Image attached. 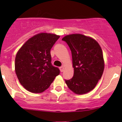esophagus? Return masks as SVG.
<instances>
[{"label":"esophagus","mask_w":122,"mask_h":122,"mask_svg":"<svg viewBox=\"0 0 122 122\" xmlns=\"http://www.w3.org/2000/svg\"><path fill=\"white\" fill-rule=\"evenodd\" d=\"M60 71H61V72H63L64 70V68L63 66H61V67H60Z\"/></svg>","instance_id":"esophagus-1"}]
</instances>
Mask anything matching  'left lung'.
<instances>
[{
    "mask_svg": "<svg viewBox=\"0 0 122 122\" xmlns=\"http://www.w3.org/2000/svg\"><path fill=\"white\" fill-rule=\"evenodd\" d=\"M71 51L74 76L65 80L67 86L77 94L92 91L103 74L104 68L102 48L93 38L81 34L67 35L62 39Z\"/></svg>",
    "mask_w": 122,
    "mask_h": 122,
    "instance_id": "obj_1",
    "label": "left lung"
}]
</instances>
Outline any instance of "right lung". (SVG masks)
<instances>
[{"label":"right lung","instance_id":"add662e5","mask_svg":"<svg viewBox=\"0 0 122 122\" xmlns=\"http://www.w3.org/2000/svg\"><path fill=\"white\" fill-rule=\"evenodd\" d=\"M60 36L41 33L27 41L15 58V72L19 82L27 90L40 93L47 89L56 76L58 67L51 63L50 51Z\"/></svg>","mask_w":122,"mask_h":122}]
</instances>
